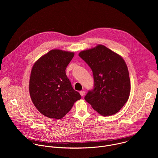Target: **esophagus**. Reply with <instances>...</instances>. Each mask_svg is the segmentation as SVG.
Here are the masks:
<instances>
[{
	"mask_svg": "<svg viewBox=\"0 0 158 158\" xmlns=\"http://www.w3.org/2000/svg\"><path fill=\"white\" fill-rule=\"evenodd\" d=\"M80 94H81V96H84V95H85V92L84 91H80Z\"/></svg>",
	"mask_w": 158,
	"mask_h": 158,
	"instance_id": "obj_1",
	"label": "esophagus"
}]
</instances>
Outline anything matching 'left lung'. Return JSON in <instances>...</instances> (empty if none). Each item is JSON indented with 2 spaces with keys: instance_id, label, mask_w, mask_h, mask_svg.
I'll return each instance as SVG.
<instances>
[{
  "instance_id": "1",
  "label": "left lung",
  "mask_w": 158,
  "mask_h": 158,
  "mask_svg": "<svg viewBox=\"0 0 158 158\" xmlns=\"http://www.w3.org/2000/svg\"><path fill=\"white\" fill-rule=\"evenodd\" d=\"M79 56L91 67L94 88L84 99L104 116L113 115L127 101L131 82L123 57L103 45L81 51Z\"/></svg>"
}]
</instances>
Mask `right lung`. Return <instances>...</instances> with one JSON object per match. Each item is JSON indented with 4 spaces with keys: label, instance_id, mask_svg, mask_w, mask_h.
Wrapping results in <instances>:
<instances>
[{
    "label": "right lung",
    "instance_id": "add662e5",
    "mask_svg": "<svg viewBox=\"0 0 158 158\" xmlns=\"http://www.w3.org/2000/svg\"><path fill=\"white\" fill-rule=\"evenodd\" d=\"M74 52L59 49L50 51L34 64L29 81L33 104L42 114L61 119L81 99L65 74Z\"/></svg>",
    "mask_w": 158,
    "mask_h": 158
}]
</instances>
